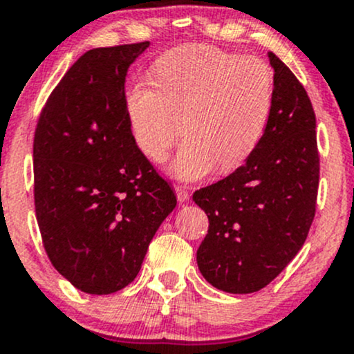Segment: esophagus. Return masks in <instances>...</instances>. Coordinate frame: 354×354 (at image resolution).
<instances>
[{
    "label": "esophagus",
    "instance_id": "1",
    "mask_svg": "<svg viewBox=\"0 0 354 354\" xmlns=\"http://www.w3.org/2000/svg\"><path fill=\"white\" fill-rule=\"evenodd\" d=\"M176 198H178V201L180 203H185L186 200H188L189 198V193H188V188H186V186H183V185H178L176 188Z\"/></svg>",
    "mask_w": 354,
    "mask_h": 354
}]
</instances>
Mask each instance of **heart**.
<instances>
[{
  "label": "heart",
  "mask_w": 354,
  "mask_h": 354,
  "mask_svg": "<svg viewBox=\"0 0 354 354\" xmlns=\"http://www.w3.org/2000/svg\"><path fill=\"white\" fill-rule=\"evenodd\" d=\"M273 103L274 73L265 59L211 46L166 53L153 81H136L124 95L133 141L154 163L166 160L183 120L186 141L169 166L181 180L245 165L265 136Z\"/></svg>",
  "instance_id": "b5f03b06"
}]
</instances>
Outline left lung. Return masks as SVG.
<instances>
[{"mask_svg": "<svg viewBox=\"0 0 354 354\" xmlns=\"http://www.w3.org/2000/svg\"><path fill=\"white\" fill-rule=\"evenodd\" d=\"M268 56L274 103L261 143L230 176L193 194L209 221L198 268L214 288L234 295L273 281L303 248L316 213L315 109L293 71L273 53Z\"/></svg>", "mask_w": 354, "mask_h": 354, "instance_id": "left-lung-1", "label": "left lung"}]
</instances>
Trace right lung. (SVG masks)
I'll return each mask as SVG.
<instances>
[{
  "label": "right lung",
  "instance_id": "1",
  "mask_svg": "<svg viewBox=\"0 0 354 354\" xmlns=\"http://www.w3.org/2000/svg\"><path fill=\"white\" fill-rule=\"evenodd\" d=\"M148 41L84 53L48 96L33 141L35 211L51 265L109 295L140 273L176 194L129 133L124 80Z\"/></svg>",
  "mask_w": 354,
  "mask_h": 354
}]
</instances>
